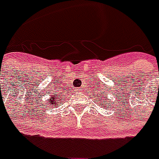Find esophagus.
<instances>
[{
  "mask_svg": "<svg viewBox=\"0 0 159 159\" xmlns=\"http://www.w3.org/2000/svg\"><path fill=\"white\" fill-rule=\"evenodd\" d=\"M78 90H80V89H78Z\"/></svg>",
  "mask_w": 159,
  "mask_h": 159,
  "instance_id": "obj_1",
  "label": "esophagus"
}]
</instances>
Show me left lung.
Returning <instances> with one entry per match:
<instances>
[{
  "instance_id": "obj_1",
  "label": "left lung",
  "mask_w": 159,
  "mask_h": 159,
  "mask_svg": "<svg viewBox=\"0 0 159 159\" xmlns=\"http://www.w3.org/2000/svg\"><path fill=\"white\" fill-rule=\"evenodd\" d=\"M99 93H101V94H98V95H97L98 96H95V98H97L98 101H101L102 105H103V103H106V104H104L105 106H106L107 104L110 105V106H112L113 104H114V102H112V101H108L109 99H108L107 94H105V91H102V90H100ZM94 94H95V93H94Z\"/></svg>"
}]
</instances>
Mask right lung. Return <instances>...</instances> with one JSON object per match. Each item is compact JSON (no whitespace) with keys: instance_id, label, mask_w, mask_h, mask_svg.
I'll return each instance as SVG.
<instances>
[{"instance_id":"1","label":"right lung","mask_w":159,"mask_h":159,"mask_svg":"<svg viewBox=\"0 0 159 159\" xmlns=\"http://www.w3.org/2000/svg\"><path fill=\"white\" fill-rule=\"evenodd\" d=\"M64 98V96L63 95H51L50 96V98H48V100H47V104H48L49 107H56V106H59V104L62 102V99Z\"/></svg>"}]
</instances>
